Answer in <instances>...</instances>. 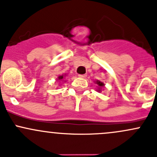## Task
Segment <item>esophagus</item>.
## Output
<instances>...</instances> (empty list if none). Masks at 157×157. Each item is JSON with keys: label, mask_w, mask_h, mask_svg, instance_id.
Wrapping results in <instances>:
<instances>
[{"label": "esophagus", "mask_w": 157, "mask_h": 157, "mask_svg": "<svg viewBox=\"0 0 157 157\" xmlns=\"http://www.w3.org/2000/svg\"><path fill=\"white\" fill-rule=\"evenodd\" d=\"M79 78H85L87 77L86 74H83V75H78Z\"/></svg>", "instance_id": "esophagus-1"}]
</instances>
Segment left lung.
Here are the masks:
<instances>
[{"label":"left lung","mask_w":157,"mask_h":157,"mask_svg":"<svg viewBox=\"0 0 157 157\" xmlns=\"http://www.w3.org/2000/svg\"><path fill=\"white\" fill-rule=\"evenodd\" d=\"M94 83L96 84V85H98V89L97 90H98V92H101V90H102V88L105 86L104 83H103V82H101V81H99V80H96L94 82Z\"/></svg>","instance_id":"8db88e82"}]
</instances>
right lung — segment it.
I'll list each match as a JSON object with an SVG mask.
<instances>
[{"mask_svg": "<svg viewBox=\"0 0 157 157\" xmlns=\"http://www.w3.org/2000/svg\"><path fill=\"white\" fill-rule=\"evenodd\" d=\"M66 74H63V75H59V76H58V78H56V80L57 81H59V82H65V81H64V78H65V76H66Z\"/></svg>", "mask_w": 157, "mask_h": 157, "instance_id": "1", "label": "right lung"}]
</instances>
